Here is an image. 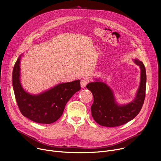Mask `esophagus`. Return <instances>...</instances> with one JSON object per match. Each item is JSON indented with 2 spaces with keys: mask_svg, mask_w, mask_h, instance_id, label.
Segmentation results:
<instances>
[{
  "mask_svg": "<svg viewBox=\"0 0 161 161\" xmlns=\"http://www.w3.org/2000/svg\"><path fill=\"white\" fill-rule=\"evenodd\" d=\"M88 81L87 80H81V83H80L81 88H85L86 86V84L88 83Z\"/></svg>",
  "mask_w": 161,
  "mask_h": 161,
  "instance_id": "obj_1",
  "label": "esophagus"
}]
</instances>
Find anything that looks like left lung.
Wrapping results in <instances>:
<instances>
[{"instance_id": "left-lung-1", "label": "left lung", "mask_w": 161, "mask_h": 161, "mask_svg": "<svg viewBox=\"0 0 161 161\" xmlns=\"http://www.w3.org/2000/svg\"><path fill=\"white\" fill-rule=\"evenodd\" d=\"M133 62L140 68V82L135 97L127 104H119L114 92L101 78H95L94 81L87 84L86 88L94 96L91 106L92 116L99 125L105 127H116L127 123L134 119L143 106L146 91L147 75L145 65L137 58Z\"/></svg>"}]
</instances>
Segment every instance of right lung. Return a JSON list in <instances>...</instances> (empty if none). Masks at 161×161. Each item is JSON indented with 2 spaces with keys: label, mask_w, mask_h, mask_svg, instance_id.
I'll return each mask as SVG.
<instances>
[{
  "label": "right lung",
  "mask_w": 161,
  "mask_h": 161,
  "mask_svg": "<svg viewBox=\"0 0 161 161\" xmlns=\"http://www.w3.org/2000/svg\"><path fill=\"white\" fill-rule=\"evenodd\" d=\"M19 55L13 68L12 83L18 108L24 117L37 123L49 124L62 114L65 104L81 89L80 80L61 83L37 94H30L21 83Z\"/></svg>",
  "instance_id": "add662e5"
}]
</instances>
